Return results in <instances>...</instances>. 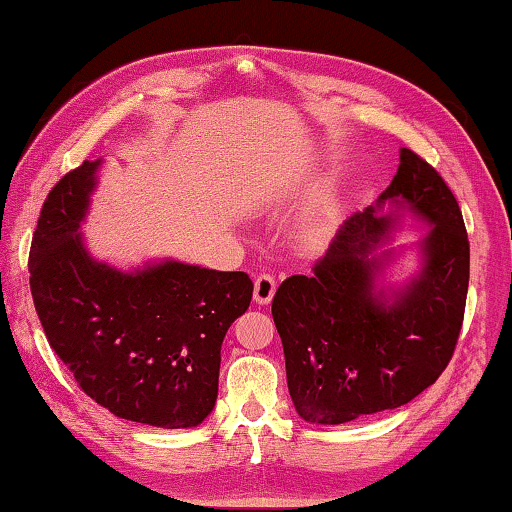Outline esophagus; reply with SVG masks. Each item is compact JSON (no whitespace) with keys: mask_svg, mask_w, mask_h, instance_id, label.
<instances>
[{"mask_svg":"<svg viewBox=\"0 0 512 512\" xmlns=\"http://www.w3.org/2000/svg\"><path fill=\"white\" fill-rule=\"evenodd\" d=\"M277 282L271 273H262L255 277V302L257 305H268L273 300Z\"/></svg>","mask_w":512,"mask_h":512,"instance_id":"esophagus-1","label":"esophagus"}]
</instances>
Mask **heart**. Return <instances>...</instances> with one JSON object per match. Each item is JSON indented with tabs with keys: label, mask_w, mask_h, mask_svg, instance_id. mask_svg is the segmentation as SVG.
Here are the masks:
<instances>
[{
	"label": "heart",
	"mask_w": 512,
	"mask_h": 512,
	"mask_svg": "<svg viewBox=\"0 0 512 512\" xmlns=\"http://www.w3.org/2000/svg\"><path fill=\"white\" fill-rule=\"evenodd\" d=\"M318 219H327V210H325V212H320Z\"/></svg>",
	"instance_id": "obj_1"
}]
</instances>
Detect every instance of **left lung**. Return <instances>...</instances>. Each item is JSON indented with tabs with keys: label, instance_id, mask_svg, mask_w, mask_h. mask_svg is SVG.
Here are the masks:
<instances>
[{
	"label": "left lung",
	"instance_id": "1",
	"mask_svg": "<svg viewBox=\"0 0 512 512\" xmlns=\"http://www.w3.org/2000/svg\"><path fill=\"white\" fill-rule=\"evenodd\" d=\"M409 204L434 223L425 266L402 294L374 289L369 253L392 220L376 207L352 214L311 275H291L275 291L273 320L300 418L343 424L397 409L418 397L452 361L463 327L470 241L452 189L411 149L377 203ZM378 206V205H377Z\"/></svg>",
	"mask_w": 512,
	"mask_h": 512
}]
</instances>
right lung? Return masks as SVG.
I'll return each instance as SVG.
<instances>
[{
    "label": "right lung",
    "instance_id": "obj_1",
    "mask_svg": "<svg viewBox=\"0 0 512 512\" xmlns=\"http://www.w3.org/2000/svg\"><path fill=\"white\" fill-rule=\"evenodd\" d=\"M97 167L65 173L40 210L29 282L42 329L81 391L117 418L196 427L214 409L223 336L253 280L180 262L135 273L94 262L79 225Z\"/></svg>",
    "mask_w": 512,
    "mask_h": 512
}]
</instances>
